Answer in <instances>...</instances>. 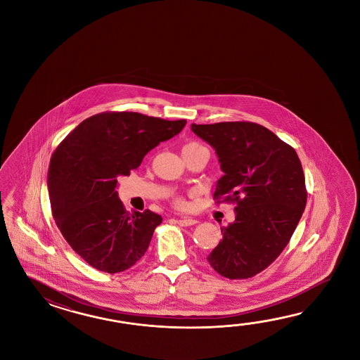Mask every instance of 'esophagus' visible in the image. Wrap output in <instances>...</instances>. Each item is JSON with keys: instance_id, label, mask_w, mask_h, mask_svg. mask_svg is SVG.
<instances>
[{"instance_id": "obj_1", "label": "esophagus", "mask_w": 360, "mask_h": 360, "mask_svg": "<svg viewBox=\"0 0 360 360\" xmlns=\"http://www.w3.org/2000/svg\"><path fill=\"white\" fill-rule=\"evenodd\" d=\"M176 222L180 226H191V225H194L198 221L195 219H191V217H181V219H177Z\"/></svg>"}]
</instances>
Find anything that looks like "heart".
<instances>
[{
    "instance_id": "1",
    "label": "heart",
    "mask_w": 360,
    "mask_h": 360,
    "mask_svg": "<svg viewBox=\"0 0 360 360\" xmlns=\"http://www.w3.org/2000/svg\"><path fill=\"white\" fill-rule=\"evenodd\" d=\"M200 148H205L203 146H200L199 143H188V144H185L183 148V154L184 153H189V152H194V150H197V149H200ZM174 203H175V206L179 207V208H184V207L186 206V202H185V199L183 197H179L176 195L175 198H174Z\"/></svg>"
}]
</instances>
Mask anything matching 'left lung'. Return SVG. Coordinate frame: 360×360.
I'll use <instances>...</instances> for the list:
<instances>
[{
	"instance_id": "obj_1",
	"label": "left lung",
	"mask_w": 360,
	"mask_h": 360,
	"mask_svg": "<svg viewBox=\"0 0 360 360\" xmlns=\"http://www.w3.org/2000/svg\"><path fill=\"white\" fill-rule=\"evenodd\" d=\"M191 130L214 148L225 174L216 203L236 205V221L222 228V240L207 261L225 278H251L282 253L305 210L299 155L259 123H193Z\"/></svg>"
}]
</instances>
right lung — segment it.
<instances>
[{"instance_id":"1","label":"right lung","mask_w":360,"mask_h":360,"mask_svg":"<svg viewBox=\"0 0 360 360\" xmlns=\"http://www.w3.org/2000/svg\"><path fill=\"white\" fill-rule=\"evenodd\" d=\"M186 121L136 112H104L79 123L55 149L47 172L51 212L64 239L90 266L109 274L135 265L162 216L129 214L117 177L129 176L146 154L174 138Z\"/></svg>"}]
</instances>
